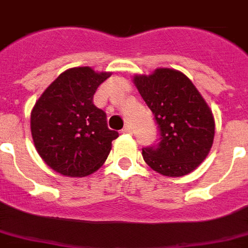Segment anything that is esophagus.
<instances>
[{"mask_svg":"<svg viewBox=\"0 0 248 248\" xmlns=\"http://www.w3.org/2000/svg\"><path fill=\"white\" fill-rule=\"evenodd\" d=\"M122 132H124V134H132V127H131V124H126V126L122 128Z\"/></svg>","mask_w":248,"mask_h":248,"instance_id":"obj_1","label":"esophagus"}]
</instances>
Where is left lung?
Returning <instances> with one entry per match:
<instances>
[{"instance_id":"8db88e82","label":"left lung","mask_w":248,"mask_h":248,"mask_svg":"<svg viewBox=\"0 0 248 248\" xmlns=\"http://www.w3.org/2000/svg\"><path fill=\"white\" fill-rule=\"evenodd\" d=\"M134 84L160 131L158 144L142 148L146 164L168 177L196 170L210 152L215 122L192 81L173 68H156L152 75H135Z\"/></svg>"}]
</instances>
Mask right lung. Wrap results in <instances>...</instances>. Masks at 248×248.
<instances>
[{
    "mask_svg": "<svg viewBox=\"0 0 248 248\" xmlns=\"http://www.w3.org/2000/svg\"><path fill=\"white\" fill-rule=\"evenodd\" d=\"M110 72L74 67L62 72L40 95L30 116L38 154L48 167L67 177L89 176L106 162L117 131L93 103Z\"/></svg>",
    "mask_w": 248,
    "mask_h": 248,
    "instance_id": "add662e5",
    "label": "right lung"
}]
</instances>
